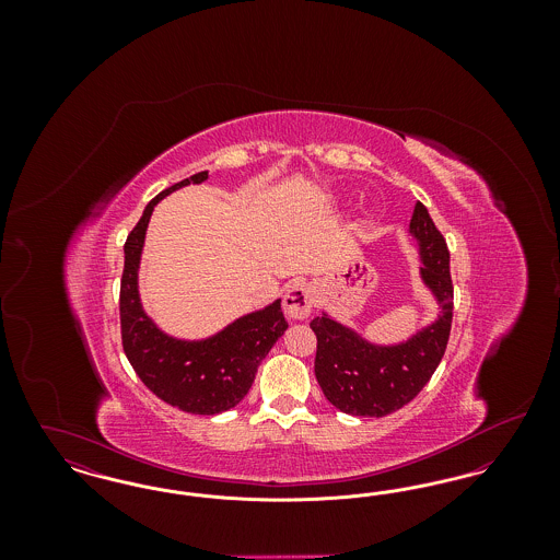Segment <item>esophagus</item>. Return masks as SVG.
<instances>
[{"label":"esophagus","instance_id":"1","mask_svg":"<svg viewBox=\"0 0 560 560\" xmlns=\"http://www.w3.org/2000/svg\"><path fill=\"white\" fill-rule=\"evenodd\" d=\"M315 292L308 283H293L283 295V311L290 319H306L313 313Z\"/></svg>","mask_w":560,"mask_h":560}]
</instances>
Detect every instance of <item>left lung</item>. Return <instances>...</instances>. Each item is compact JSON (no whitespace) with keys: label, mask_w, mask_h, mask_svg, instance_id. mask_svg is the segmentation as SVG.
Listing matches in <instances>:
<instances>
[{"label":"left lung","mask_w":560,"mask_h":560,"mask_svg":"<svg viewBox=\"0 0 560 560\" xmlns=\"http://www.w3.org/2000/svg\"><path fill=\"white\" fill-rule=\"evenodd\" d=\"M420 260V281L436 302V319L407 340L377 345L325 311L311 320L317 334L315 375L325 399L348 416L382 418L413 399L439 368L453 317L450 249L418 201L409 222Z\"/></svg>","instance_id":"left-lung-1"}]
</instances>
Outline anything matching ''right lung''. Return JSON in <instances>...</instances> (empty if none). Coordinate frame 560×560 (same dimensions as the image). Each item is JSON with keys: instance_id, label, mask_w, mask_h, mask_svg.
I'll list each match as a JSON object with an SVG mask.
<instances>
[{"instance_id": "obj_1", "label": "right lung", "mask_w": 560, "mask_h": 560, "mask_svg": "<svg viewBox=\"0 0 560 560\" xmlns=\"http://www.w3.org/2000/svg\"><path fill=\"white\" fill-rule=\"evenodd\" d=\"M208 172H199L149 201L124 245L126 267L121 277V340L133 372L161 400L197 416H215L235 407L252 388L258 365L288 329L281 298L265 308L241 315L208 338H176L163 331L144 311L138 272L147 229L155 206L188 185H201Z\"/></svg>"}]
</instances>
